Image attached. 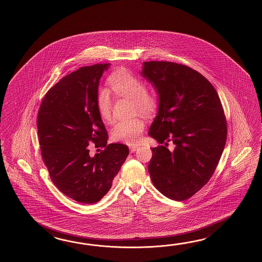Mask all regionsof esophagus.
I'll list each match as a JSON object with an SVG mask.
<instances>
[{
    "mask_svg": "<svg viewBox=\"0 0 262 262\" xmlns=\"http://www.w3.org/2000/svg\"><path fill=\"white\" fill-rule=\"evenodd\" d=\"M138 148H139L138 145H133V146H130V150H131V152H134L138 150Z\"/></svg>",
    "mask_w": 262,
    "mask_h": 262,
    "instance_id": "34e87169",
    "label": "esophagus"
}]
</instances>
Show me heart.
<instances>
[{"label":"heart","instance_id":"1","mask_svg":"<svg viewBox=\"0 0 262 262\" xmlns=\"http://www.w3.org/2000/svg\"><path fill=\"white\" fill-rule=\"evenodd\" d=\"M108 83L118 97L131 98L134 112L149 115L158 107V98L156 93L145 89L144 81L135 74L119 69L108 77ZM95 103L102 120L106 123L112 121V99L110 92L105 88L98 90ZM144 130V122L139 117L128 118L118 121L111 131L114 141L133 145L139 143Z\"/></svg>","mask_w":262,"mask_h":262}]
</instances>
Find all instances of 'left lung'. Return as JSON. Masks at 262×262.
I'll return each instance as SVG.
<instances>
[{"label":"left lung","instance_id":"1","mask_svg":"<svg viewBox=\"0 0 262 262\" xmlns=\"http://www.w3.org/2000/svg\"><path fill=\"white\" fill-rule=\"evenodd\" d=\"M140 74L159 100L148 133L160 144L150 148L151 182L168 199L187 200L209 182L222 156L227 122L221 101L206 78L184 64L145 61Z\"/></svg>","mask_w":262,"mask_h":262}]
</instances>
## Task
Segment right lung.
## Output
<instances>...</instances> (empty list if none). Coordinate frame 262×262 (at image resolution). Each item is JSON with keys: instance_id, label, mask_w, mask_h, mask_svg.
<instances>
[{"instance_id": "obj_1", "label": "right lung", "mask_w": 262, "mask_h": 262, "mask_svg": "<svg viewBox=\"0 0 262 262\" xmlns=\"http://www.w3.org/2000/svg\"><path fill=\"white\" fill-rule=\"evenodd\" d=\"M110 66L80 67L61 78L45 95L37 116L41 156L52 183L83 204L106 195L129 155L126 145H107L95 103L101 77ZM89 144L104 150L91 157Z\"/></svg>"}]
</instances>
